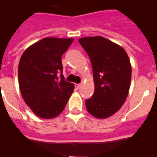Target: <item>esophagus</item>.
I'll use <instances>...</instances> for the list:
<instances>
[{"instance_id": "1", "label": "esophagus", "mask_w": 157, "mask_h": 157, "mask_svg": "<svg viewBox=\"0 0 157 157\" xmlns=\"http://www.w3.org/2000/svg\"><path fill=\"white\" fill-rule=\"evenodd\" d=\"M75 87L76 89H79L80 87H81V84H79V83H76V84L75 85Z\"/></svg>"}]
</instances>
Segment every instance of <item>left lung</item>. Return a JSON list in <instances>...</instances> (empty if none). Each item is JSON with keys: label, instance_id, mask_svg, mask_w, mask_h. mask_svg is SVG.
<instances>
[{"label": "left lung", "instance_id": "1", "mask_svg": "<svg viewBox=\"0 0 157 157\" xmlns=\"http://www.w3.org/2000/svg\"><path fill=\"white\" fill-rule=\"evenodd\" d=\"M91 60L95 83L92 98L85 101L87 111L105 119L120 110L128 96L132 68L124 48L103 37L78 40Z\"/></svg>", "mask_w": 157, "mask_h": 157}]
</instances>
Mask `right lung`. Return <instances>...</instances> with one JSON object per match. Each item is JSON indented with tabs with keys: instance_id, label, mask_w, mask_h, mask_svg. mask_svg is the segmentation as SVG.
I'll use <instances>...</instances> for the list:
<instances>
[{
	"instance_id": "1",
	"label": "right lung",
	"mask_w": 157,
	"mask_h": 157,
	"mask_svg": "<svg viewBox=\"0 0 157 157\" xmlns=\"http://www.w3.org/2000/svg\"><path fill=\"white\" fill-rule=\"evenodd\" d=\"M73 38L46 37L29 47L19 60V85L22 97L34 114L56 117L65 109L75 86L62 74L61 56Z\"/></svg>"
}]
</instances>
